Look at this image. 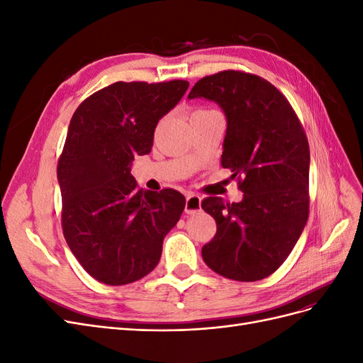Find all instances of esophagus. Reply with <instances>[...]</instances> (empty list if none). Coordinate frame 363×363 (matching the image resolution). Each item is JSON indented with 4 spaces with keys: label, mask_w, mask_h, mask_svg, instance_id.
<instances>
[{
    "label": "esophagus",
    "mask_w": 363,
    "mask_h": 363,
    "mask_svg": "<svg viewBox=\"0 0 363 363\" xmlns=\"http://www.w3.org/2000/svg\"><path fill=\"white\" fill-rule=\"evenodd\" d=\"M201 211V196L195 194L186 195V204H184V212L188 215H194Z\"/></svg>",
    "instance_id": "1"
}]
</instances>
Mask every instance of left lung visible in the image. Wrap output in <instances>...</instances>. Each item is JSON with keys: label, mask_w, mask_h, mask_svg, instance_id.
Masks as SVG:
<instances>
[{"label": "left lung", "mask_w": 363, "mask_h": 363, "mask_svg": "<svg viewBox=\"0 0 363 363\" xmlns=\"http://www.w3.org/2000/svg\"><path fill=\"white\" fill-rule=\"evenodd\" d=\"M223 108L227 130L221 164L239 180L244 199L208 196L201 207L216 235L201 250L206 265L238 281L262 280L279 269L309 216L311 151L289 101L262 77L223 71L196 82L188 95Z\"/></svg>", "instance_id": "8db88e82"}]
</instances>
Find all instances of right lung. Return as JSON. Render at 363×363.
Here are the masks:
<instances>
[{
  "mask_svg": "<svg viewBox=\"0 0 363 363\" xmlns=\"http://www.w3.org/2000/svg\"><path fill=\"white\" fill-rule=\"evenodd\" d=\"M188 87L184 80L116 82L72 115L57 164L62 227L72 255L98 281L121 286L145 277L180 219L184 196L138 189L131 163L151 151L159 119Z\"/></svg>",
  "mask_w": 363,
  "mask_h": 363,
  "instance_id": "obj_1",
  "label": "right lung"
}]
</instances>
